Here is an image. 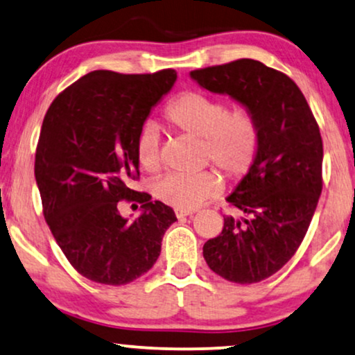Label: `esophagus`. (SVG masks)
I'll list each match as a JSON object with an SVG mask.
<instances>
[{
	"instance_id": "obj_1",
	"label": "esophagus",
	"mask_w": 355,
	"mask_h": 355,
	"mask_svg": "<svg viewBox=\"0 0 355 355\" xmlns=\"http://www.w3.org/2000/svg\"><path fill=\"white\" fill-rule=\"evenodd\" d=\"M175 214H177L178 219H182V218H187V216H191V214H195V211L193 209H175Z\"/></svg>"
}]
</instances>
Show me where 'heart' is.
Listing matches in <instances>:
<instances>
[{"instance_id": "1", "label": "heart", "mask_w": 355, "mask_h": 355, "mask_svg": "<svg viewBox=\"0 0 355 355\" xmlns=\"http://www.w3.org/2000/svg\"><path fill=\"white\" fill-rule=\"evenodd\" d=\"M165 121L177 131L203 139V157L230 177H242L252 167L259 152V123L248 110L230 111L216 98L198 92L182 93L165 110ZM136 159L146 172H155L160 164L159 136L146 129L137 139ZM221 190L216 173H168L154 183L157 200L177 209H195L201 201Z\"/></svg>"}]
</instances>
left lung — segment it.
<instances>
[{
    "label": "left lung",
    "mask_w": 355,
    "mask_h": 355,
    "mask_svg": "<svg viewBox=\"0 0 355 355\" xmlns=\"http://www.w3.org/2000/svg\"><path fill=\"white\" fill-rule=\"evenodd\" d=\"M190 77L254 114L260 144L252 167L226 201L221 234L203 245L211 270L234 284L266 280L293 257L322 190V141L302 89L252 58L193 70Z\"/></svg>",
    "instance_id": "8db88e82"
}]
</instances>
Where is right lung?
I'll use <instances>...</instances> for the list:
<instances>
[{
	"mask_svg": "<svg viewBox=\"0 0 355 355\" xmlns=\"http://www.w3.org/2000/svg\"><path fill=\"white\" fill-rule=\"evenodd\" d=\"M177 73L123 75L95 70L52 101L44 118L35 182L52 236L75 270L103 285H125L150 270L173 209L132 190L139 175L137 139L152 107ZM137 199L141 216L129 222L117 201Z\"/></svg>",
	"mask_w": 355,
	"mask_h": 355,
	"instance_id": "add662e5",
	"label": "right lung"
}]
</instances>
